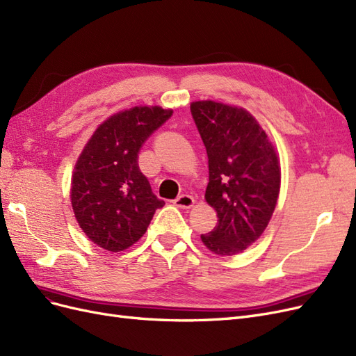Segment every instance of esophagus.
<instances>
[{"instance_id":"34e87169","label":"esophagus","mask_w":356,"mask_h":356,"mask_svg":"<svg viewBox=\"0 0 356 356\" xmlns=\"http://www.w3.org/2000/svg\"><path fill=\"white\" fill-rule=\"evenodd\" d=\"M174 203H175V207H178V208L190 209V208L193 207V204H195V197L188 196V195H182V196L177 197V199L174 200Z\"/></svg>"}]
</instances>
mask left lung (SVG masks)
I'll use <instances>...</instances> for the list:
<instances>
[{
  "instance_id": "left-lung-1",
  "label": "left lung",
  "mask_w": 356,
  "mask_h": 356,
  "mask_svg": "<svg viewBox=\"0 0 356 356\" xmlns=\"http://www.w3.org/2000/svg\"><path fill=\"white\" fill-rule=\"evenodd\" d=\"M207 148L209 182L204 200L218 222L200 239L217 255H236L260 239L281 190L277 152L257 118L242 106L190 104Z\"/></svg>"
}]
</instances>
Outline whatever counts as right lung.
<instances>
[{"label":"right lung","instance_id":"1","mask_svg":"<svg viewBox=\"0 0 356 356\" xmlns=\"http://www.w3.org/2000/svg\"><path fill=\"white\" fill-rule=\"evenodd\" d=\"M170 115L159 105L118 111L96 127L75 161L70 191L75 220L105 251L120 252L138 242L165 204L139 170L138 153Z\"/></svg>","mask_w":356,"mask_h":356}]
</instances>
